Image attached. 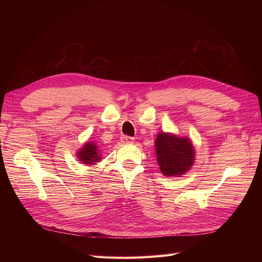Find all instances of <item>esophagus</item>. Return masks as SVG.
Segmentation results:
<instances>
[{"label": "esophagus", "mask_w": 262, "mask_h": 262, "mask_svg": "<svg viewBox=\"0 0 262 262\" xmlns=\"http://www.w3.org/2000/svg\"><path fill=\"white\" fill-rule=\"evenodd\" d=\"M121 141L123 143H133L134 142V138L129 136H122L121 137Z\"/></svg>", "instance_id": "esophagus-1"}]
</instances>
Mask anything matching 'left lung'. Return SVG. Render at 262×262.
I'll use <instances>...</instances> for the list:
<instances>
[{"label": "left lung", "instance_id": "1", "mask_svg": "<svg viewBox=\"0 0 262 262\" xmlns=\"http://www.w3.org/2000/svg\"><path fill=\"white\" fill-rule=\"evenodd\" d=\"M155 148L157 162L163 175L180 177L193 166L195 150L187 137L159 133Z\"/></svg>", "mask_w": 262, "mask_h": 262}]
</instances>
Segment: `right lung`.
I'll return each instance as SVG.
<instances>
[{"mask_svg": "<svg viewBox=\"0 0 262 262\" xmlns=\"http://www.w3.org/2000/svg\"><path fill=\"white\" fill-rule=\"evenodd\" d=\"M76 156L79 159V161H81V163L85 164H94L95 162L101 160L99 147L92 141L87 142L82 145V147L79 148Z\"/></svg>", "mask_w": 262, "mask_h": 262, "instance_id": "right-lung-1", "label": "right lung"}]
</instances>
